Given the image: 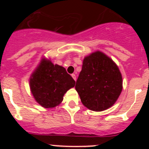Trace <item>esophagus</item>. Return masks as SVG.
I'll return each instance as SVG.
<instances>
[{
    "label": "esophagus",
    "mask_w": 149,
    "mask_h": 149,
    "mask_svg": "<svg viewBox=\"0 0 149 149\" xmlns=\"http://www.w3.org/2000/svg\"><path fill=\"white\" fill-rule=\"evenodd\" d=\"M71 76H72V77H73V79H74L75 81H76V75L73 74H73L71 75Z\"/></svg>",
    "instance_id": "34e87169"
}]
</instances>
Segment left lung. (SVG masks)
I'll return each instance as SVG.
<instances>
[{"instance_id": "1", "label": "left lung", "mask_w": 149, "mask_h": 149, "mask_svg": "<svg viewBox=\"0 0 149 149\" xmlns=\"http://www.w3.org/2000/svg\"><path fill=\"white\" fill-rule=\"evenodd\" d=\"M88 109L102 112L116 102L123 90V77L112 58L100 50L86 55L75 86Z\"/></svg>"}]
</instances>
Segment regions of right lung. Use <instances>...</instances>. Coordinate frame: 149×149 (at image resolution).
<instances>
[{
    "label": "right lung",
    "mask_w": 149,
    "mask_h": 149,
    "mask_svg": "<svg viewBox=\"0 0 149 149\" xmlns=\"http://www.w3.org/2000/svg\"><path fill=\"white\" fill-rule=\"evenodd\" d=\"M75 81L65 68L54 65L43 56L29 78V87L35 101L42 107L53 108L63 100L64 94L74 87Z\"/></svg>",
    "instance_id": "right-lung-1"
}]
</instances>
